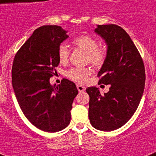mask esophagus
<instances>
[{
    "label": "esophagus",
    "instance_id": "esophagus-1",
    "mask_svg": "<svg viewBox=\"0 0 156 156\" xmlns=\"http://www.w3.org/2000/svg\"><path fill=\"white\" fill-rule=\"evenodd\" d=\"M77 88H78V90L79 92H83V91H84L86 89V88L82 85H77Z\"/></svg>",
    "mask_w": 156,
    "mask_h": 156
}]
</instances>
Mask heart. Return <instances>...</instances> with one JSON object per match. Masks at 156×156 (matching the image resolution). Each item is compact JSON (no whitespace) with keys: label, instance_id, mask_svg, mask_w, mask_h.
Returning a JSON list of instances; mask_svg holds the SVG:
<instances>
[{"label":"heart","instance_id":"heart-1","mask_svg":"<svg viewBox=\"0 0 156 156\" xmlns=\"http://www.w3.org/2000/svg\"><path fill=\"white\" fill-rule=\"evenodd\" d=\"M76 47L87 52L86 61L95 67L100 68L106 61L107 51L99 46V42L95 38L87 35H83L75 38L73 41ZM57 56L61 63H66L69 60V52L65 44H61L57 50ZM92 70L89 67L72 68L67 71L66 75L69 79L76 83H84L91 74Z\"/></svg>","mask_w":156,"mask_h":156}]
</instances>
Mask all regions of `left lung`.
<instances>
[{"label": "left lung", "instance_id": "obj_1", "mask_svg": "<svg viewBox=\"0 0 156 156\" xmlns=\"http://www.w3.org/2000/svg\"><path fill=\"white\" fill-rule=\"evenodd\" d=\"M95 31L108 46L106 61L98 73L99 84L110 85L102 95L95 87L87 88L90 96L88 116L96 129L121 128L138 108L145 86L143 58L123 28L115 24L98 25Z\"/></svg>", "mask_w": 156, "mask_h": 156}]
</instances>
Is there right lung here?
I'll return each instance as SVG.
<instances>
[{
  "instance_id": "right-lung-1",
  "label": "right lung",
  "mask_w": 156,
  "mask_h": 156,
  "mask_svg": "<svg viewBox=\"0 0 156 156\" xmlns=\"http://www.w3.org/2000/svg\"><path fill=\"white\" fill-rule=\"evenodd\" d=\"M66 32L56 25L37 28L17 52L12 66L13 88L23 114L35 127L50 133L68 126L78 93L66 78L56 87L49 82L56 73L57 50L68 38Z\"/></svg>"
}]
</instances>
